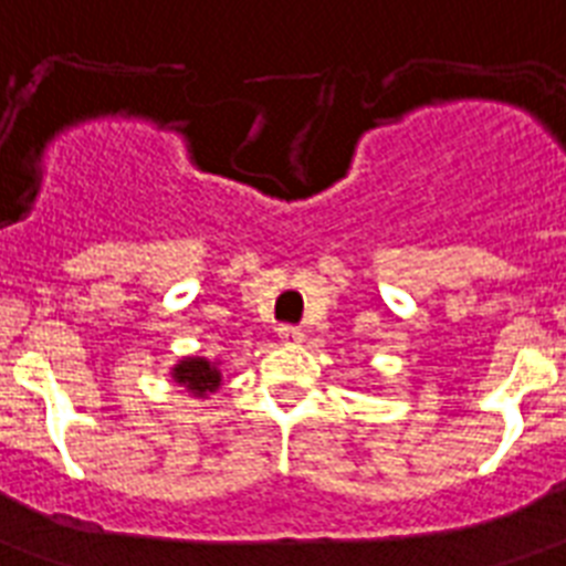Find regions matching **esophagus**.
I'll return each instance as SVG.
<instances>
[{"label": "esophagus", "instance_id": "34e87169", "mask_svg": "<svg viewBox=\"0 0 566 566\" xmlns=\"http://www.w3.org/2000/svg\"><path fill=\"white\" fill-rule=\"evenodd\" d=\"M279 337H282V344H300V340H302V328L282 326V328H279Z\"/></svg>", "mask_w": 566, "mask_h": 566}]
</instances>
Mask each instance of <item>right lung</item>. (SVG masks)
I'll use <instances>...</instances> for the list:
<instances>
[{"label":"right lung","mask_w":566,"mask_h":566,"mask_svg":"<svg viewBox=\"0 0 566 566\" xmlns=\"http://www.w3.org/2000/svg\"><path fill=\"white\" fill-rule=\"evenodd\" d=\"M172 378L185 385L193 396H208L220 387L222 376L217 364L205 361V358H185L172 367Z\"/></svg>","instance_id":"obj_1"}]
</instances>
